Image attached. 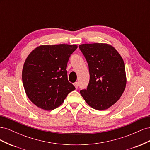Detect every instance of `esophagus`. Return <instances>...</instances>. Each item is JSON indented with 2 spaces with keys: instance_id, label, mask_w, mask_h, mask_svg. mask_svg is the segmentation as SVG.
<instances>
[{
  "instance_id": "obj_1",
  "label": "esophagus",
  "mask_w": 150,
  "mask_h": 150,
  "mask_svg": "<svg viewBox=\"0 0 150 150\" xmlns=\"http://www.w3.org/2000/svg\"><path fill=\"white\" fill-rule=\"evenodd\" d=\"M74 86H75V88L76 89H78V86H79V83L78 82H76V83H74Z\"/></svg>"
}]
</instances>
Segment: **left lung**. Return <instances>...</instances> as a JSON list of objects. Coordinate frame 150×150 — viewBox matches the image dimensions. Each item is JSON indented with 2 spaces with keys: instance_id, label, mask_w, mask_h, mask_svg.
I'll use <instances>...</instances> for the list:
<instances>
[{
  "instance_id": "obj_1",
  "label": "left lung",
  "mask_w": 150,
  "mask_h": 150,
  "mask_svg": "<svg viewBox=\"0 0 150 150\" xmlns=\"http://www.w3.org/2000/svg\"><path fill=\"white\" fill-rule=\"evenodd\" d=\"M79 47L88 62L90 76L87 89L80 91L81 96L95 110H107L119 100L125 89L124 61L108 44H83Z\"/></svg>"
}]
</instances>
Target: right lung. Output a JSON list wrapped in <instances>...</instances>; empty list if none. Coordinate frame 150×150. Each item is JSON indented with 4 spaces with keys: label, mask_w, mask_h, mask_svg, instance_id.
<instances>
[{
    "label": "right lung",
    "mask_w": 150,
    "mask_h": 150,
    "mask_svg": "<svg viewBox=\"0 0 150 150\" xmlns=\"http://www.w3.org/2000/svg\"><path fill=\"white\" fill-rule=\"evenodd\" d=\"M76 44L41 45L29 54L22 79L25 92L32 103L44 110L59 106L75 89L68 81L66 66Z\"/></svg>",
    "instance_id": "add662e5"
}]
</instances>
